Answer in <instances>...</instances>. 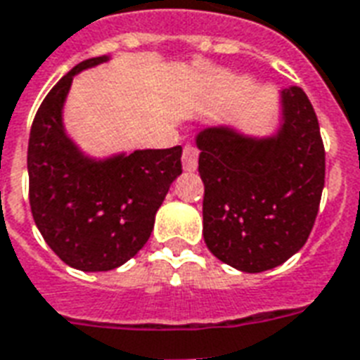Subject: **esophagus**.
<instances>
[{
    "instance_id": "esophagus-1",
    "label": "esophagus",
    "mask_w": 360,
    "mask_h": 360,
    "mask_svg": "<svg viewBox=\"0 0 360 360\" xmlns=\"http://www.w3.org/2000/svg\"><path fill=\"white\" fill-rule=\"evenodd\" d=\"M182 165L184 171H197V165H199V150L195 148V146H191V144H186V146H184Z\"/></svg>"
}]
</instances>
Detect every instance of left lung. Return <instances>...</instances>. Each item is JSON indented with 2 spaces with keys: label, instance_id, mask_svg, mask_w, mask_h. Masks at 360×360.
<instances>
[{
  "label": "left lung",
  "instance_id": "1",
  "mask_svg": "<svg viewBox=\"0 0 360 360\" xmlns=\"http://www.w3.org/2000/svg\"><path fill=\"white\" fill-rule=\"evenodd\" d=\"M280 103L272 135L210 125L195 136L206 246L250 274L280 266L304 246L325 186V148L310 99L291 86L280 91Z\"/></svg>",
  "mask_w": 360,
  "mask_h": 360
}]
</instances>
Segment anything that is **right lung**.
<instances>
[{
	"label": "right lung",
	"mask_w": 360,
	"mask_h": 360,
	"mask_svg": "<svg viewBox=\"0 0 360 360\" xmlns=\"http://www.w3.org/2000/svg\"><path fill=\"white\" fill-rule=\"evenodd\" d=\"M108 60L80 61L49 91L27 144L35 225L63 263L84 272L118 269L135 257L152 235L171 184L182 174V146L97 160L67 135L63 107L73 77Z\"/></svg>",
	"instance_id": "1"
}]
</instances>
